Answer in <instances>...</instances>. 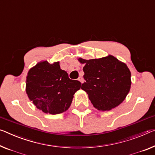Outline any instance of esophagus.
Segmentation results:
<instances>
[{
    "label": "esophagus",
    "instance_id": "esophagus-1",
    "mask_svg": "<svg viewBox=\"0 0 155 155\" xmlns=\"http://www.w3.org/2000/svg\"><path fill=\"white\" fill-rule=\"evenodd\" d=\"M78 81H80L81 83H82L83 82V78L82 77H79V78H78Z\"/></svg>",
    "mask_w": 155,
    "mask_h": 155
}]
</instances>
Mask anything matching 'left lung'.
<instances>
[{"instance_id":"obj_1","label":"left lung","mask_w":155,"mask_h":155,"mask_svg":"<svg viewBox=\"0 0 155 155\" xmlns=\"http://www.w3.org/2000/svg\"><path fill=\"white\" fill-rule=\"evenodd\" d=\"M83 67L81 89L99 111H109L122 103L130 92L131 72L125 63L111 54L99 59L78 58Z\"/></svg>"}]
</instances>
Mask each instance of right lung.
<instances>
[{
	"label": "right lung",
	"mask_w": 155,
	"mask_h": 155,
	"mask_svg": "<svg viewBox=\"0 0 155 155\" xmlns=\"http://www.w3.org/2000/svg\"><path fill=\"white\" fill-rule=\"evenodd\" d=\"M81 85L79 81L69 79L68 73L61 69L59 61L50 64L45 60L28 71L25 91L37 109L54 115L70 107Z\"/></svg>",
	"instance_id": "add662e5"
}]
</instances>
